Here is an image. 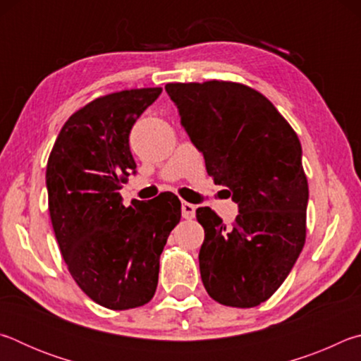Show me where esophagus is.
Returning <instances> with one entry per match:
<instances>
[{
	"label": "esophagus",
	"instance_id": "34e87169",
	"mask_svg": "<svg viewBox=\"0 0 361 361\" xmlns=\"http://www.w3.org/2000/svg\"><path fill=\"white\" fill-rule=\"evenodd\" d=\"M181 213H183V218L192 219L195 216V205L189 204V202H183L181 204Z\"/></svg>",
	"mask_w": 361,
	"mask_h": 361
}]
</instances>
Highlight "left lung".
Returning a JSON list of instances; mask_svg holds the SVG:
<instances>
[{"instance_id": "1", "label": "left lung", "mask_w": 361, "mask_h": 361, "mask_svg": "<svg viewBox=\"0 0 361 361\" xmlns=\"http://www.w3.org/2000/svg\"><path fill=\"white\" fill-rule=\"evenodd\" d=\"M166 90L207 173L239 205L232 226L210 207L195 210L205 231L202 283L219 304L255 307L288 277L305 242L301 143L277 108L245 84L213 79L170 82Z\"/></svg>"}]
</instances>
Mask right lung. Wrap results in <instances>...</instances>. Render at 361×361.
Returning a JSON list of instances; mask_svg holds the SVG:
<instances>
[{
  "label": "right lung",
  "instance_id": "1",
  "mask_svg": "<svg viewBox=\"0 0 361 361\" xmlns=\"http://www.w3.org/2000/svg\"><path fill=\"white\" fill-rule=\"evenodd\" d=\"M161 92L121 90L87 103L65 122L47 161L49 213L66 267L85 295L111 310L151 301L159 258L181 218L172 192L129 207L119 194L137 169L132 127Z\"/></svg>",
  "mask_w": 361,
  "mask_h": 361
}]
</instances>
